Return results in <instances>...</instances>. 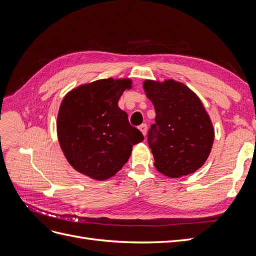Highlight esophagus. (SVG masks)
<instances>
[{
	"label": "esophagus",
	"instance_id": "esophagus-1",
	"mask_svg": "<svg viewBox=\"0 0 256 256\" xmlns=\"http://www.w3.org/2000/svg\"><path fill=\"white\" fill-rule=\"evenodd\" d=\"M138 129L141 130V132H142L144 136H146V131H147V125H146V124H142V125L138 126Z\"/></svg>",
	"mask_w": 256,
	"mask_h": 256
}]
</instances>
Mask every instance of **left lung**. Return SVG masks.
<instances>
[{
    "mask_svg": "<svg viewBox=\"0 0 256 256\" xmlns=\"http://www.w3.org/2000/svg\"><path fill=\"white\" fill-rule=\"evenodd\" d=\"M144 90L156 111L147 134L154 166L168 177L196 172L210 154L212 124L198 97L186 85L173 80H146Z\"/></svg>",
    "mask_w": 256,
    "mask_h": 256,
    "instance_id": "obj_1",
    "label": "left lung"
}]
</instances>
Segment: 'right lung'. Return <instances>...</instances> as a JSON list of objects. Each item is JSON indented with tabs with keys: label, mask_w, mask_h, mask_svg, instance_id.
<instances>
[{
	"label": "right lung",
	"mask_w": 256,
	"mask_h": 256,
	"mask_svg": "<svg viewBox=\"0 0 256 256\" xmlns=\"http://www.w3.org/2000/svg\"><path fill=\"white\" fill-rule=\"evenodd\" d=\"M129 79H104L76 88L65 96L58 116V136L66 159L76 171L97 180L118 173L132 146L144 140L118 108Z\"/></svg>",
	"instance_id": "add662e5"
}]
</instances>
